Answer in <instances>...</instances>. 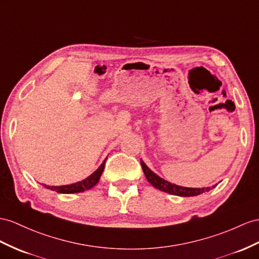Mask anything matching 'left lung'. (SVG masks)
Masks as SVG:
<instances>
[{"mask_svg": "<svg viewBox=\"0 0 259 259\" xmlns=\"http://www.w3.org/2000/svg\"><path fill=\"white\" fill-rule=\"evenodd\" d=\"M141 166L145 177H147L148 182L152 185V186L170 195L181 196V197H193V196H198L200 194L207 193V191L217 186V185H214V186L212 187H203V188H189V187L178 186V185L171 184L167 181L163 180V178L158 175H156L154 171H152L147 165H145V163L142 160H141Z\"/></svg>", "mask_w": 259, "mask_h": 259, "instance_id": "8db88e82", "label": "left lung"}]
</instances>
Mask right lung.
I'll return each instance as SVG.
<instances>
[{"label": "right lung", "mask_w": 259, "mask_h": 259, "mask_svg": "<svg viewBox=\"0 0 259 259\" xmlns=\"http://www.w3.org/2000/svg\"><path fill=\"white\" fill-rule=\"evenodd\" d=\"M107 158H105V161L102 163L101 166H99L94 173L91 174L88 178L85 180L77 182L71 185H63V186H47V185H44L46 188H48L50 190L57 191L59 194H74V193H82V191H85L88 189H91L92 187H94L95 185L98 183L99 178L102 176V173L105 167V162Z\"/></svg>", "instance_id": "add662e5"}]
</instances>
